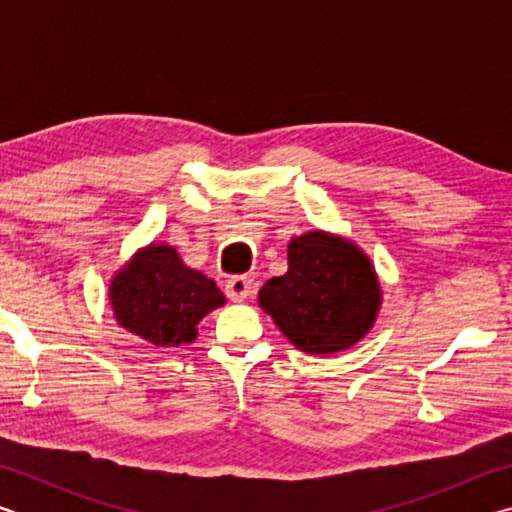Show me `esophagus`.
Returning <instances> with one entry per match:
<instances>
[{
    "label": "esophagus",
    "mask_w": 512,
    "mask_h": 512,
    "mask_svg": "<svg viewBox=\"0 0 512 512\" xmlns=\"http://www.w3.org/2000/svg\"><path fill=\"white\" fill-rule=\"evenodd\" d=\"M253 293V280L248 275H235L225 282V296L235 302L246 300Z\"/></svg>",
    "instance_id": "34e87169"
}]
</instances>
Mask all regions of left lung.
Here are the masks:
<instances>
[{
  "instance_id": "1",
  "label": "left lung",
  "mask_w": 512,
  "mask_h": 512,
  "mask_svg": "<svg viewBox=\"0 0 512 512\" xmlns=\"http://www.w3.org/2000/svg\"><path fill=\"white\" fill-rule=\"evenodd\" d=\"M259 305L302 352L345 350L368 332L379 309L370 259L354 244L309 232L289 244V271L268 280Z\"/></svg>"
}]
</instances>
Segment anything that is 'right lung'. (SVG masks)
Listing matches in <instances>:
<instances>
[{
  "label": "right lung",
  "instance_id": "obj_1",
  "mask_svg": "<svg viewBox=\"0 0 512 512\" xmlns=\"http://www.w3.org/2000/svg\"><path fill=\"white\" fill-rule=\"evenodd\" d=\"M119 325L155 345L192 343L196 325L225 298L203 273L180 262L169 246H149L110 284Z\"/></svg>",
  "mask_w": 512,
  "mask_h": 512
}]
</instances>
